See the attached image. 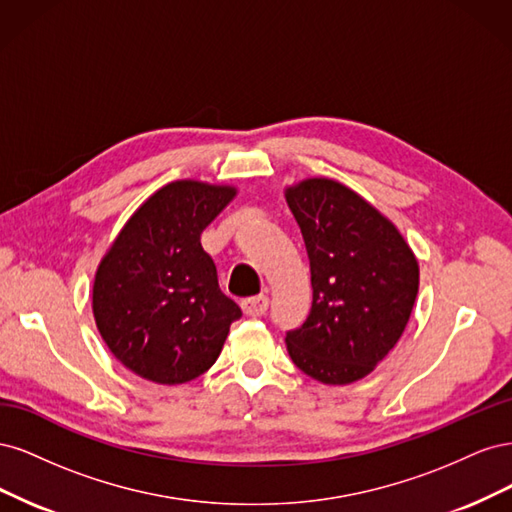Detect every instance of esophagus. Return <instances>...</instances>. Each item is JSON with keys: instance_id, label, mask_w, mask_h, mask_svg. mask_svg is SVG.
<instances>
[{"instance_id": "34e87169", "label": "esophagus", "mask_w": 512, "mask_h": 512, "mask_svg": "<svg viewBox=\"0 0 512 512\" xmlns=\"http://www.w3.org/2000/svg\"><path fill=\"white\" fill-rule=\"evenodd\" d=\"M241 307L247 316H262V314H267V309H269V297L267 294H258V297L245 299L241 303Z\"/></svg>"}]
</instances>
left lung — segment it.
Here are the masks:
<instances>
[{
	"label": "left lung",
	"instance_id": "left-lung-1",
	"mask_svg": "<svg viewBox=\"0 0 512 512\" xmlns=\"http://www.w3.org/2000/svg\"><path fill=\"white\" fill-rule=\"evenodd\" d=\"M312 273V309L286 333L292 363L324 384L365 378L404 333L418 262L399 230L333 179L286 190Z\"/></svg>",
	"mask_w": 512,
	"mask_h": 512
}]
</instances>
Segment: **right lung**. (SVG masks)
<instances>
[{"label":"right lung","instance_id":"1","mask_svg":"<svg viewBox=\"0 0 512 512\" xmlns=\"http://www.w3.org/2000/svg\"><path fill=\"white\" fill-rule=\"evenodd\" d=\"M237 194L228 185H164L123 226L94 282L106 346L130 371L183 384L215 363L241 307L218 286L203 230Z\"/></svg>","mask_w":512,"mask_h":512}]
</instances>
